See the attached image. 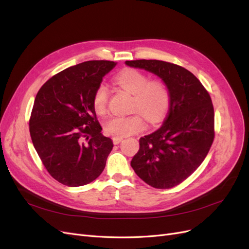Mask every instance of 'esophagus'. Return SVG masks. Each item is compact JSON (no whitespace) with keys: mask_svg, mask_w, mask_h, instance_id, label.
I'll return each mask as SVG.
<instances>
[{"mask_svg":"<svg viewBox=\"0 0 249 249\" xmlns=\"http://www.w3.org/2000/svg\"><path fill=\"white\" fill-rule=\"evenodd\" d=\"M123 137H113L112 138V140H113V143H114V144H118V143H120L123 141Z\"/></svg>","mask_w":249,"mask_h":249,"instance_id":"1","label":"esophagus"}]
</instances>
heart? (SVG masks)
Listing matches in <instances>:
<instances>
[{
  "mask_svg": "<svg viewBox=\"0 0 249 249\" xmlns=\"http://www.w3.org/2000/svg\"><path fill=\"white\" fill-rule=\"evenodd\" d=\"M115 81L126 91L133 94L132 111H140L152 123L160 120L169 106V90L161 79H150L146 73L134 69L120 71ZM109 90L101 83L96 87L92 106L100 115L107 113ZM145 120L140 112L129 116H112L104 123V131L113 137H125L144 129Z\"/></svg>",
  "mask_w": 249,
  "mask_h": 249,
  "instance_id": "obj_1",
  "label": "heart"
}]
</instances>
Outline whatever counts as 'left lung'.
I'll list each match as a JSON object with an SVG mask.
<instances>
[{"instance_id":"1","label":"left lung","mask_w":249,"mask_h":249,"mask_svg":"<svg viewBox=\"0 0 249 249\" xmlns=\"http://www.w3.org/2000/svg\"><path fill=\"white\" fill-rule=\"evenodd\" d=\"M126 65L159 76L169 90L168 115L159 130L141 137L131 161L136 175L157 189H170L205 160L215 137L214 107L208 90L184 67L161 60H132Z\"/></svg>"}]
</instances>
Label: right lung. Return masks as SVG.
<instances>
[{
  "mask_svg": "<svg viewBox=\"0 0 249 249\" xmlns=\"http://www.w3.org/2000/svg\"><path fill=\"white\" fill-rule=\"evenodd\" d=\"M114 66L107 60L71 66L36 94L29 120L33 145L51 177L65 186L91 183L106 166L113 142L101 133L92 97Z\"/></svg>",
  "mask_w": 249,
  "mask_h": 249,
  "instance_id": "obj_1",
  "label": "right lung"
}]
</instances>
